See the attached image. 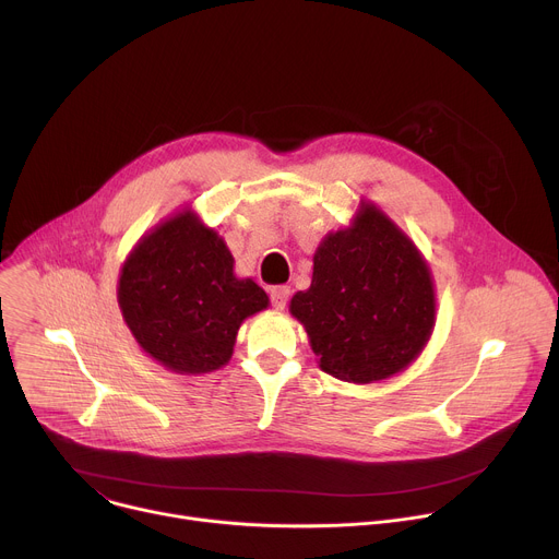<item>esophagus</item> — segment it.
<instances>
[{
    "label": "esophagus",
    "instance_id": "esophagus-1",
    "mask_svg": "<svg viewBox=\"0 0 559 559\" xmlns=\"http://www.w3.org/2000/svg\"><path fill=\"white\" fill-rule=\"evenodd\" d=\"M289 298V287L287 285H276L270 289V300L274 305V309H285Z\"/></svg>",
    "mask_w": 559,
    "mask_h": 559
}]
</instances>
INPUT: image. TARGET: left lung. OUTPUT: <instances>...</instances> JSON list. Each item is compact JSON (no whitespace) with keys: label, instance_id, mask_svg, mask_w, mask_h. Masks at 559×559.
<instances>
[{"label":"left lung","instance_id":"8db88e82","mask_svg":"<svg viewBox=\"0 0 559 559\" xmlns=\"http://www.w3.org/2000/svg\"><path fill=\"white\" fill-rule=\"evenodd\" d=\"M289 311L318 365L367 384L407 369L436 325L431 270L412 238L373 203H360L349 227L323 238L313 276Z\"/></svg>","mask_w":559,"mask_h":559}]
</instances>
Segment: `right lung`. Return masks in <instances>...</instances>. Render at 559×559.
Here are the masks:
<instances>
[{"label":"right lung","instance_id":"right-lung-1","mask_svg":"<svg viewBox=\"0 0 559 559\" xmlns=\"http://www.w3.org/2000/svg\"><path fill=\"white\" fill-rule=\"evenodd\" d=\"M117 298L139 347L186 376L223 367L238 328L270 302L252 278L234 276L225 241L192 210L156 225L134 246Z\"/></svg>","mask_w":559,"mask_h":559}]
</instances>
